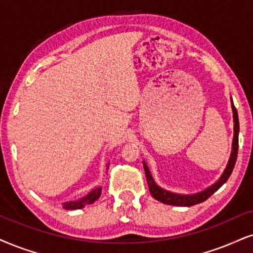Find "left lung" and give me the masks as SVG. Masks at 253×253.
Returning a JSON list of instances; mask_svg holds the SVG:
<instances>
[{"instance_id": "8db88e82", "label": "left lung", "mask_w": 253, "mask_h": 253, "mask_svg": "<svg viewBox=\"0 0 253 253\" xmlns=\"http://www.w3.org/2000/svg\"><path fill=\"white\" fill-rule=\"evenodd\" d=\"M231 108H232V114H233V139H232V148H231V154H230L229 162H227L226 168L224 169L222 176L219 177V179L213 184H211L210 186H208L207 189L202 190V191L191 193V195H184V193H177L169 191V190H165L161 188L157 183L155 182L154 177H152L151 171L149 169L148 164L145 163V161H143V167H144L145 176H146V182H148L149 190H150L151 196L157 201L167 205H176V207H192V205L199 204V203L207 201L211 195H213L224 183H226V180L229 179V177L231 176L233 168H235L236 161H237V154H238V135H239V120H238V112H237L235 105H233L232 98H231Z\"/></svg>"}]
</instances>
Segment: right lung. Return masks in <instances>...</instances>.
Here are the masks:
<instances>
[{
  "mask_svg": "<svg viewBox=\"0 0 253 253\" xmlns=\"http://www.w3.org/2000/svg\"><path fill=\"white\" fill-rule=\"evenodd\" d=\"M109 169V163L107 164V170ZM102 193V186H96L95 189H92L91 191L86 193L85 196L81 197L79 199H75V201H69L63 203V209L65 210H77V209H82L88 204H92L99 198Z\"/></svg>",
  "mask_w": 253,
  "mask_h": 253,
  "instance_id": "add662e5",
  "label": "right lung"
}]
</instances>
